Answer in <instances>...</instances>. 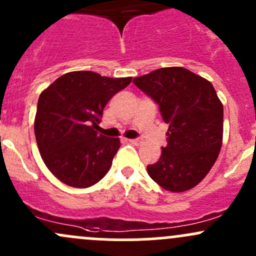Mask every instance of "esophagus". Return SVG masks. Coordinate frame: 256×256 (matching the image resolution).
Masks as SVG:
<instances>
[{"label": "esophagus", "instance_id": "esophagus-1", "mask_svg": "<svg viewBox=\"0 0 256 256\" xmlns=\"http://www.w3.org/2000/svg\"><path fill=\"white\" fill-rule=\"evenodd\" d=\"M128 142L132 144H136V146H138V144H142V140L141 138H132V140H128Z\"/></svg>", "mask_w": 256, "mask_h": 256}]
</instances>
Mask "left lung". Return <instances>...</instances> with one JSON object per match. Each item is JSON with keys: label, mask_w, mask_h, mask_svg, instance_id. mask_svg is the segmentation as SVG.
<instances>
[{"label": "left lung", "mask_w": 256, "mask_h": 256, "mask_svg": "<svg viewBox=\"0 0 256 256\" xmlns=\"http://www.w3.org/2000/svg\"><path fill=\"white\" fill-rule=\"evenodd\" d=\"M134 83L160 106L168 144L147 173L163 189L184 192L207 176L222 147L223 106L210 80L184 67H164Z\"/></svg>", "instance_id": "1"}]
</instances>
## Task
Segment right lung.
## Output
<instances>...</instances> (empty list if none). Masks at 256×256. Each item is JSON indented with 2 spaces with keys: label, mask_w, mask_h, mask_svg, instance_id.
Listing matches in <instances>:
<instances>
[{
  "label": "right lung",
  "mask_w": 256,
  "mask_h": 256,
  "mask_svg": "<svg viewBox=\"0 0 256 256\" xmlns=\"http://www.w3.org/2000/svg\"><path fill=\"white\" fill-rule=\"evenodd\" d=\"M131 80L74 71L40 94L34 120L38 148L48 169L64 184L84 189L108 173L120 140L100 135L96 128L108 102Z\"/></svg>",
  "instance_id": "obj_1"
}]
</instances>
